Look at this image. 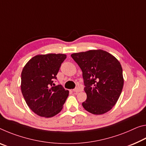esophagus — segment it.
<instances>
[{
  "mask_svg": "<svg viewBox=\"0 0 146 146\" xmlns=\"http://www.w3.org/2000/svg\"><path fill=\"white\" fill-rule=\"evenodd\" d=\"M73 91L74 92H75L76 94H77V93H78V92H79L80 91V88H76L73 89Z\"/></svg>",
  "mask_w": 146,
  "mask_h": 146,
  "instance_id": "esophagus-1",
  "label": "esophagus"
}]
</instances>
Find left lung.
Listing matches in <instances>:
<instances>
[{"mask_svg": "<svg viewBox=\"0 0 146 146\" xmlns=\"http://www.w3.org/2000/svg\"><path fill=\"white\" fill-rule=\"evenodd\" d=\"M82 71L87 99L86 110L103 114L112 108L123 87V70L119 62L108 52L90 50L71 55Z\"/></svg>", "mask_w": 146, "mask_h": 146, "instance_id": "1", "label": "left lung"}]
</instances>
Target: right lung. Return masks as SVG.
I'll return each mask as SVG.
<instances>
[{"instance_id": "right-lung-1", "label": "right lung", "mask_w": 146, "mask_h": 146, "mask_svg": "<svg viewBox=\"0 0 146 146\" xmlns=\"http://www.w3.org/2000/svg\"><path fill=\"white\" fill-rule=\"evenodd\" d=\"M66 57L64 54L37 55L23 69V96L29 107L40 116L50 117L58 114L68 98L69 91L62 85L52 86Z\"/></svg>"}]
</instances>
